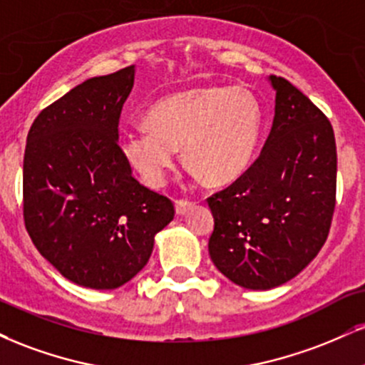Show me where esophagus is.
I'll return each instance as SVG.
<instances>
[{
  "label": "esophagus",
  "instance_id": "1",
  "mask_svg": "<svg viewBox=\"0 0 365 365\" xmlns=\"http://www.w3.org/2000/svg\"><path fill=\"white\" fill-rule=\"evenodd\" d=\"M194 207V202L190 200H177L175 202V210H177L178 216H185V214Z\"/></svg>",
  "mask_w": 365,
  "mask_h": 365
}]
</instances>
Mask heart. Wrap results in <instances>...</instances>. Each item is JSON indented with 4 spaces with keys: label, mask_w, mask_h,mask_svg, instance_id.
<instances>
[{
    "label": "heart",
    "mask_w": 365,
    "mask_h": 365,
    "mask_svg": "<svg viewBox=\"0 0 365 365\" xmlns=\"http://www.w3.org/2000/svg\"><path fill=\"white\" fill-rule=\"evenodd\" d=\"M148 123L122 133L127 163L149 187H161L183 144L187 163L212 183L238 178L252 161L260 139L263 112L245 88L200 86L160 100Z\"/></svg>",
    "instance_id": "obj_1"
}]
</instances>
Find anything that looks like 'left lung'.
Returning a JSON list of instances; mask_svg holds the SVG:
<instances>
[{
	"instance_id": "1",
	"label": "left lung",
	"mask_w": 365,
	"mask_h": 365,
	"mask_svg": "<svg viewBox=\"0 0 365 365\" xmlns=\"http://www.w3.org/2000/svg\"><path fill=\"white\" fill-rule=\"evenodd\" d=\"M275 115L257 161L209 197L210 260L231 282L269 291L296 277L327 241L336 192L331 124L304 93L269 76Z\"/></svg>"
}]
</instances>
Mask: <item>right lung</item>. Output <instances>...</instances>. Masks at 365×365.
I'll return each instance as SVG.
<instances>
[{"label": "right lung", "mask_w": 365, "mask_h": 365, "mask_svg": "<svg viewBox=\"0 0 365 365\" xmlns=\"http://www.w3.org/2000/svg\"><path fill=\"white\" fill-rule=\"evenodd\" d=\"M135 66L90 78L38 113L24 158V217L35 248L63 277L108 291L135 277L175 216L140 185L118 146Z\"/></svg>", "instance_id": "obj_1"}]
</instances>
